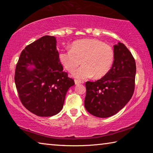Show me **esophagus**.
I'll list each match as a JSON object with an SVG mask.
<instances>
[{
  "label": "esophagus",
  "instance_id": "obj_1",
  "mask_svg": "<svg viewBox=\"0 0 153 153\" xmlns=\"http://www.w3.org/2000/svg\"><path fill=\"white\" fill-rule=\"evenodd\" d=\"M75 84L76 85H79L80 84H82V82L79 81V80H77V79H75Z\"/></svg>",
  "mask_w": 153,
  "mask_h": 153
}]
</instances>
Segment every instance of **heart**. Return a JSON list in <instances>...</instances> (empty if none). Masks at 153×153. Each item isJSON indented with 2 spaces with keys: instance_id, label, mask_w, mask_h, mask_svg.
Listing matches in <instances>:
<instances>
[{
  "instance_id": "1",
  "label": "heart",
  "mask_w": 153,
  "mask_h": 153,
  "mask_svg": "<svg viewBox=\"0 0 153 153\" xmlns=\"http://www.w3.org/2000/svg\"><path fill=\"white\" fill-rule=\"evenodd\" d=\"M59 61L69 72H73L82 63L83 65L74 72L77 79H86L94 76L96 79L108 74L114 61L112 47L96 39H82L72 43L71 49L62 51Z\"/></svg>"
}]
</instances>
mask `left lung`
Segmentation results:
<instances>
[{"label":"left lung","mask_w":153,"mask_h":153,"mask_svg":"<svg viewBox=\"0 0 153 153\" xmlns=\"http://www.w3.org/2000/svg\"><path fill=\"white\" fill-rule=\"evenodd\" d=\"M114 61L107 75L96 82L86 83L84 106L88 113L100 118L115 115L134 94L136 62L123 43L114 45Z\"/></svg>","instance_id":"8db88e82"}]
</instances>
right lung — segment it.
<instances>
[{
	"label": "right lung",
	"mask_w": 153,
	"mask_h": 153,
	"mask_svg": "<svg viewBox=\"0 0 153 153\" xmlns=\"http://www.w3.org/2000/svg\"><path fill=\"white\" fill-rule=\"evenodd\" d=\"M54 36H45L21 53L15 82L23 105L40 117H51L63 107L69 88L75 84L63 71Z\"/></svg>",
	"instance_id": "add662e5"
}]
</instances>
